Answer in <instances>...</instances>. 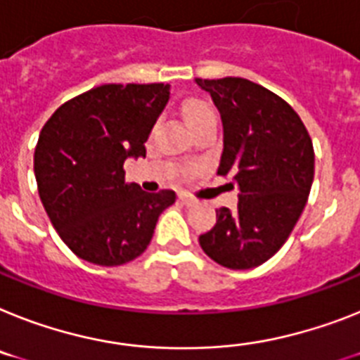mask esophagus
<instances>
[{
	"instance_id": "34e87169",
	"label": "esophagus",
	"mask_w": 360,
	"mask_h": 360,
	"mask_svg": "<svg viewBox=\"0 0 360 360\" xmlns=\"http://www.w3.org/2000/svg\"><path fill=\"white\" fill-rule=\"evenodd\" d=\"M179 201L183 205H186V207H192V205L198 203V199L192 198V195H188V194H185V192H181L179 194Z\"/></svg>"
}]
</instances>
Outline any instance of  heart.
Wrapping results in <instances>:
<instances>
[{"mask_svg":"<svg viewBox=\"0 0 360 360\" xmlns=\"http://www.w3.org/2000/svg\"><path fill=\"white\" fill-rule=\"evenodd\" d=\"M183 115H185V120L188 122V126H195V124L203 122L207 119H212L216 117L212 111V108L203 101H188L183 105Z\"/></svg>","mask_w":360,"mask_h":360,"instance_id":"heart-1","label":"heart"}]
</instances>
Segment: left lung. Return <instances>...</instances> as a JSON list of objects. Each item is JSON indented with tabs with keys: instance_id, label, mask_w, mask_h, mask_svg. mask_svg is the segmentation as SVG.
I'll list each match as a JSON object with an SVG mask.
<instances>
[{
	"instance_id": "left-lung-1",
	"label": "left lung",
	"mask_w": 360,
	"mask_h": 360,
	"mask_svg": "<svg viewBox=\"0 0 360 360\" xmlns=\"http://www.w3.org/2000/svg\"><path fill=\"white\" fill-rule=\"evenodd\" d=\"M195 84L221 117L217 174L231 177L240 192L236 210H216V225L199 236V245L226 269L258 267L285 243L306 207L313 143L297 111L265 87L236 77Z\"/></svg>"
}]
</instances>
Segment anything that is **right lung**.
Segmentation results:
<instances>
[{"instance_id": "1", "label": "right lung", "mask_w": 360, "mask_h": 360, "mask_svg": "<svg viewBox=\"0 0 360 360\" xmlns=\"http://www.w3.org/2000/svg\"><path fill=\"white\" fill-rule=\"evenodd\" d=\"M168 84H105L75 96L41 128L34 175L45 212L63 243L104 267L146 250L174 190L126 183L124 161L146 157L148 135L168 104Z\"/></svg>"}]
</instances>
